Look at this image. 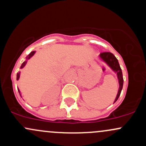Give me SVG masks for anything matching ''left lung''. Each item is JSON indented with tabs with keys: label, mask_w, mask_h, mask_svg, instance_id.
<instances>
[{
	"label": "left lung",
	"mask_w": 146,
	"mask_h": 146,
	"mask_svg": "<svg viewBox=\"0 0 146 146\" xmlns=\"http://www.w3.org/2000/svg\"><path fill=\"white\" fill-rule=\"evenodd\" d=\"M100 57L103 59L108 66L113 69L114 71L117 73L118 80H119V90H118V93L116 96V99L115 100L114 103L119 98V95H120L121 91L122 90V87H123V76H122V69L119 66V62H118L117 58L113 55V54L111 52H101L100 54Z\"/></svg>",
	"instance_id": "left-lung-1"
}]
</instances>
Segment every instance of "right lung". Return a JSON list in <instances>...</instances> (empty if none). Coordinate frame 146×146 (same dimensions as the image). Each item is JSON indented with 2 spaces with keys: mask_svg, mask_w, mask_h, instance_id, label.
Wrapping results in <instances>:
<instances>
[{
  "mask_svg": "<svg viewBox=\"0 0 146 146\" xmlns=\"http://www.w3.org/2000/svg\"><path fill=\"white\" fill-rule=\"evenodd\" d=\"M35 52H35V51L31 52L30 54H29L28 55V56H27V59H30V58L31 57V56H33V54H34ZM27 61H24V62L22 64H21V66L20 68H24V66H25L26 64H27ZM19 76H20V73H17V80H19ZM18 91H19V90H18ZM19 93H20V92H19Z\"/></svg>",
  "mask_w": 146,
  "mask_h": 146,
  "instance_id": "right-lung-1",
  "label": "right lung"
}]
</instances>
